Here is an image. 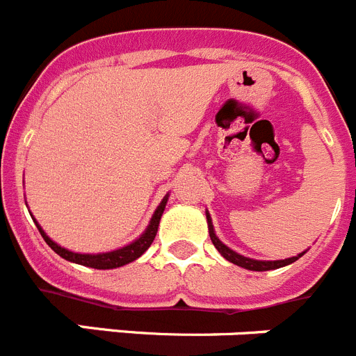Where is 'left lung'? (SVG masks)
I'll return each instance as SVG.
<instances>
[{"mask_svg":"<svg viewBox=\"0 0 356 356\" xmlns=\"http://www.w3.org/2000/svg\"><path fill=\"white\" fill-rule=\"evenodd\" d=\"M207 220H208V233H210L211 243L215 245V249L222 254V257H226L227 261H231L233 265L242 266V268H245V270H252V272H266V270H275V268H280V266L291 265V263H295L298 257L304 256V252H302V254H298V256L288 257V259H277V261L250 259V257H245V256H242V254H238V252H234V250H231L229 247L224 245V243L218 240L217 234H215L213 224H211V217L208 211H207Z\"/></svg>","mask_w":356,"mask_h":356,"instance_id":"8db88e82","label":"left lung"}]
</instances>
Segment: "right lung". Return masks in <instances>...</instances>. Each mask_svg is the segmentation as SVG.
I'll use <instances>...</instances> for the list:
<instances>
[{
	"label": "right lung",
	"mask_w": 356,
	"mask_h": 356,
	"mask_svg": "<svg viewBox=\"0 0 356 356\" xmlns=\"http://www.w3.org/2000/svg\"><path fill=\"white\" fill-rule=\"evenodd\" d=\"M168 197L169 194L165 195L164 200L161 201V204L156 207L155 213H153L152 220H149L148 227H146L145 233L138 238V240H134L132 243L129 245L122 247L118 250H111V252H102V254H79V252H72V250L63 249L61 245H58L56 242H52L51 238L45 234V231L42 229L40 224L35 220L37 224L38 231H40L42 238L45 240L49 247H51L58 256H61L63 259L72 261V263H77V265H83V266H90V268H97V270H109V268H118V266L123 265H129L132 261H136L138 257H141L143 254L148 250V247L152 245V242L155 240V234L159 231V222H161V217L164 213V208L165 203H168Z\"/></svg>",
	"instance_id": "right-lung-1"
}]
</instances>
